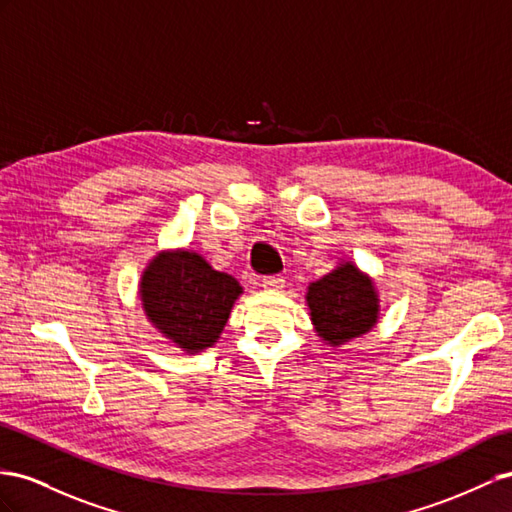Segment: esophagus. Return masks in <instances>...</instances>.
Here are the masks:
<instances>
[{"label": "esophagus", "instance_id": "1", "mask_svg": "<svg viewBox=\"0 0 512 512\" xmlns=\"http://www.w3.org/2000/svg\"><path fill=\"white\" fill-rule=\"evenodd\" d=\"M261 285H264L266 290H283L285 277H281V274H272V277L261 279Z\"/></svg>", "mask_w": 512, "mask_h": 512}]
</instances>
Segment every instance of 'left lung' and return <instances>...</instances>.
Here are the masks:
<instances>
[{
	"label": "left lung",
	"instance_id": "obj_1",
	"mask_svg": "<svg viewBox=\"0 0 512 512\" xmlns=\"http://www.w3.org/2000/svg\"><path fill=\"white\" fill-rule=\"evenodd\" d=\"M307 305L318 337L335 348L372 331L378 322L376 287L350 261L309 285Z\"/></svg>",
	"mask_w": 512,
	"mask_h": 512
}]
</instances>
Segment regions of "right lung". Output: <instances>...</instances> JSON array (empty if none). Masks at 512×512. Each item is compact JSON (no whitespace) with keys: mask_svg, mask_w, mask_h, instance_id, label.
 <instances>
[{"mask_svg":"<svg viewBox=\"0 0 512 512\" xmlns=\"http://www.w3.org/2000/svg\"><path fill=\"white\" fill-rule=\"evenodd\" d=\"M242 285L218 272L199 253H157L140 279L149 322L190 355L216 344Z\"/></svg>","mask_w":512,"mask_h":512,"instance_id":"1","label":"right lung"}]
</instances>
